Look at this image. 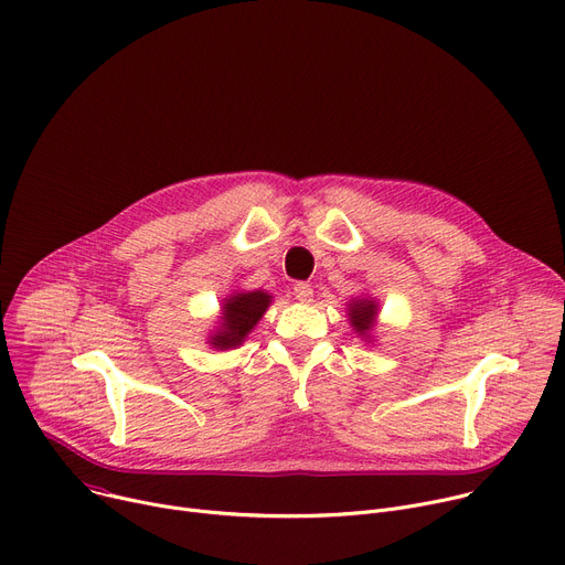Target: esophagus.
Masks as SVG:
<instances>
[{
  "label": "esophagus",
  "mask_w": 565,
  "mask_h": 565,
  "mask_svg": "<svg viewBox=\"0 0 565 565\" xmlns=\"http://www.w3.org/2000/svg\"><path fill=\"white\" fill-rule=\"evenodd\" d=\"M292 295H295V299H297V301H301V303H309V301L313 299V288H311V284L299 281V284H295Z\"/></svg>",
  "instance_id": "1"
}]
</instances>
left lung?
<instances>
[{"label": "left lung", "mask_w": 565, "mask_h": 565, "mask_svg": "<svg viewBox=\"0 0 565 565\" xmlns=\"http://www.w3.org/2000/svg\"><path fill=\"white\" fill-rule=\"evenodd\" d=\"M347 318L355 338H361L370 344L374 342V329L379 324V301L374 297L361 295V297L349 299Z\"/></svg>", "instance_id": "obj_1"}]
</instances>
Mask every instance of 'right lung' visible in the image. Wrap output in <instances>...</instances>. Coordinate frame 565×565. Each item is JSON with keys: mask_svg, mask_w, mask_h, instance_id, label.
Returning a JSON list of instances; mask_svg holds the SVG:
<instances>
[{"mask_svg": "<svg viewBox=\"0 0 565 565\" xmlns=\"http://www.w3.org/2000/svg\"><path fill=\"white\" fill-rule=\"evenodd\" d=\"M273 295L268 290H232L221 301L218 327L210 331L207 344L216 351L238 349L252 329L266 316Z\"/></svg>", "mask_w": 565, "mask_h": 565, "instance_id": "obj_1", "label": "right lung"}]
</instances>
